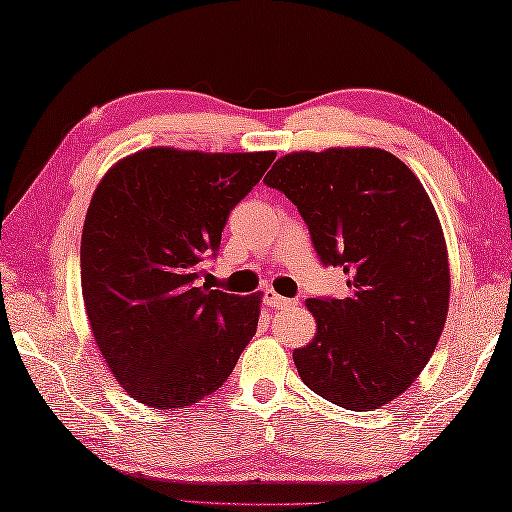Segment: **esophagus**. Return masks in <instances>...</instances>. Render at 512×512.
<instances>
[{
	"label": "esophagus",
	"mask_w": 512,
	"mask_h": 512,
	"mask_svg": "<svg viewBox=\"0 0 512 512\" xmlns=\"http://www.w3.org/2000/svg\"><path fill=\"white\" fill-rule=\"evenodd\" d=\"M264 302L268 306H273V309H286V306H293L295 304V300H288V297L277 295L275 291H266L264 293Z\"/></svg>",
	"instance_id": "34e87169"
}]
</instances>
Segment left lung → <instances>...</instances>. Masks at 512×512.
Here are the masks:
<instances>
[{"mask_svg":"<svg viewBox=\"0 0 512 512\" xmlns=\"http://www.w3.org/2000/svg\"><path fill=\"white\" fill-rule=\"evenodd\" d=\"M264 183L300 210L320 262L349 277L345 300H306L318 333L293 351L297 374L333 405L378 410L421 374L448 315V248L430 197L376 147L286 154Z\"/></svg>","mask_w":512,"mask_h":512,"instance_id":"8db88e82","label":"left lung"}]
</instances>
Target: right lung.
Masks as SVG:
<instances>
[{
    "mask_svg": "<svg viewBox=\"0 0 512 512\" xmlns=\"http://www.w3.org/2000/svg\"><path fill=\"white\" fill-rule=\"evenodd\" d=\"M273 159L150 147L100 181L82 228V297L102 358L134 401L161 410L201 401L255 336L262 293L199 280L230 210Z\"/></svg>",
    "mask_w": 512,
    "mask_h": 512,
    "instance_id": "right-lung-1",
    "label": "right lung"
}]
</instances>
